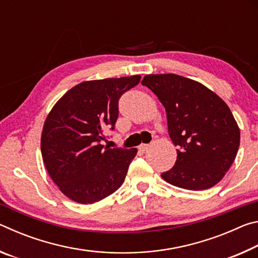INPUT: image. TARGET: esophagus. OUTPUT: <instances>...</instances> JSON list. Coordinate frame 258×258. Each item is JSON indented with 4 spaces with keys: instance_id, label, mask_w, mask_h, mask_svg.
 <instances>
[{
    "instance_id": "obj_1",
    "label": "esophagus",
    "mask_w": 258,
    "mask_h": 258,
    "mask_svg": "<svg viewBox=\"0 0 258 258\" xmlns=\"http://www.w3.org/2000/svg\"><path fill=\"white\" fill-rule=\"evenodd\" d=\"M149 147H150L149 145H141L139 147V149H140V151H146Z\"/></svg>"
}]
</instances>
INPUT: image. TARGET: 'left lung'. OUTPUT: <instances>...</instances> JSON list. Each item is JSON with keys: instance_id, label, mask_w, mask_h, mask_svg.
Returning a JSON list of instances; mask_svg holds the SVG:
<instances>
[{"instance_id": "1", "label": "left lung", "mask_w": 258, "mask_h": 258, "mask_svg": "<svg viewBox=\"0 0 258 258\" xmlns=\"http://www.w3.org/2000/svg\"><path fill=\"white\" fill-rule=\"evenodd\" d=\"M141 83L165 107L169 138L177 147L175 165L161 177L194 191L217 184L240 143V130L228 104L205 85L175 74L147 75Z\"/></svg>"}]
</instances>
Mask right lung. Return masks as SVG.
<instances>
[{
	"mask_svg": "<svg viewBox=\"0 0 258 258\" xmlns=\"http://www.w3.org/2000/svg\"><path fill=\"white\" fill-rule=\"evenodd\" d=\"M141 76L83 82L63 94L47 115L41 151L60 191L80 204H93L123 184L137 149L101 145L103 131L115 130L118 101Z\"/></svg>",
	"mask_w": 258,
	"mask_h": 258,
	"instance_id": "obj_1",
	"label": "right lung"
}]
</instances>
